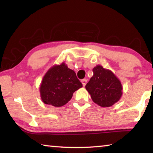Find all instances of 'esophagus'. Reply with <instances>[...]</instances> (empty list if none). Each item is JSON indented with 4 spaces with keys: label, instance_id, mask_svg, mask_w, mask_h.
<instances>
[{
    "label": "esophagus",
    "instance_id": "1",
    "mask_svg": "<svg viewBox=\"0 0 153 153\" xmlns=\"http://www.w3.org/2000/svg\"><path fill=\"white\" fill-rule=\"evenodd\" d=\"M82 85H83V86H86V82H87V79H82Z\"/></svg>",
    "mask_w": 153,
    "mask_h": 153
}]
</instances>
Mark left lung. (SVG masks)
<instances>
[{
    "label": "left lung",
    "mask_w": 153,
    "mask_h": 153,
    "mask_svg": "<svg viewBox=\"0 0 153 153\" xmlns=\"http://www.w3.org/2000/svg\"><path fill=\"white\" fill-rule=\"evenodd\" d=\"M93 76L86 85L93 102L102 107H109L118 102L122 95V85L109 69L97 65L92 69Z\"/></svg>",
    "instance_id": "1"
}]
</instances>
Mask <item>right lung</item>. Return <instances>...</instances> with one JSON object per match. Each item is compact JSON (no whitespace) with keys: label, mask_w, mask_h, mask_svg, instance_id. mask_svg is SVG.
<instances>
[{"label":"right lung","mask_w":153,"mask_h":153,"mask_svg":"<svg viewBox=\"0 0 153 153\" xmlns=\"http://www.w3.org/2000/svg\"><path fill=\"white\" fill-rule=\"evenodd\" d=\"M82 87L75 71L62 63L52 67L44 76L40 87L41 99L46 105L62 107Z\"/></svg>","instance_id":"add662e5"}]
</instances>
